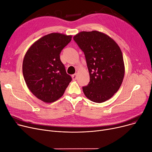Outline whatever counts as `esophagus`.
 I'll list each match as a JSON object with an SVG mask.
<instances>
[{
  "mask_svg": "<svg viewBox=\"0 0 152 152\" xmlns=\"http://www.w3.org/2000/svg\"><path fill=\"white\" fill-rule=\"evenodd\" d=\"M72 79L74 80H75L76 79H77V74H74V75H72Z\"/></svg>",
  "mask_w": 152,
  "mask_h": 152,
  "instance_id": "1",
  "label": "esophagus"
}]
</instances>
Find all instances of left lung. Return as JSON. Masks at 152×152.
<instances>
[{"label":"left lung","instance_id":"8db88e82","mask_svg":"<svg viewBox=\"0 0 152 152\" xmlns=\"http://www.w3.org/2000/svg\"><path fill=\"white\" fill-rule=\"evenodd\" d=\"M74 41L85 54L90 81L83 87L87 98L101 103L117 93L123 82L124 64L120 48L111 37L102 32H80Z\"/></svg>","mask_w":152,"mask_h":152}]
</instances>
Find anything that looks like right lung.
Segmentation results:
<instances>
[{
    "label": "right lung",
    "mask_w": 152,
    "mask_h": 152,
    "mask_svg": "<svg viewBox=\"0 0 152 152\" xmlns=\"http://www.w3.org/2000/svg\"><path fill=\"white\" fill-rule=\"evenodd\" d=\"M71 40L72 35H46L34 42L24 56L23 74L26 83L31 93L45 102L59 99L72 81L59 56Z\"/></svg>",
    "instance_id": "obj_1"
}]
</instances>
